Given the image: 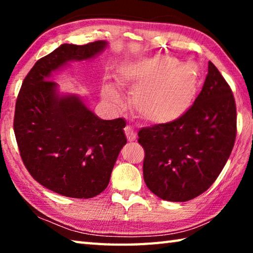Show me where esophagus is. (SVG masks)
I'll use <instances>...</instances> for the list:
<instances>
[{
	"instance_id": "esophagus-1",
	"label": "esophagus",
	"mask_w": 253,
	"mask_h": 253,
	"mask_svg": "<svg viewBox=\"0 0 253 253\" xmlns=\"http://www.w3.org/2000/svg\"><path fill=\"white\" fill-rule=\"evenodd\" d=\"M124 130H125L127 139L129 140V142H134V140L136 139V132L134 130V128H131L130 126H126Z\"/></svg>"
}]
</instances>
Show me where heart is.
<instances>
[{
  "mask_svg": "<svg viewBox=\"0 0 253 253\" xmlns=\"http://www.w3.org/2000/svg\"><path fill=\"white\" fill-rule=\"evenodd\" d=\"M119 81L135 88L131 107L148 124L165 125L185 115L193 105L200 87V70L193 62L179 63L169 55L126 63L119 72ZM104 96L115 105L121 104L116 87L107 84Z\"/></svg>",
  "mask_w": 253,
  "mask_h": 253,
  "instance_id": "heart-1",
  "label": "heart"
}]
</instances>
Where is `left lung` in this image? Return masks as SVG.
<instances>
[{
	"label": "left lung",
	"mask_w": 253,
	"mask_h": 253,
	"mask_svg": "<svg viewBox=\"0 0 253 253\" xmlns=\"http://www.w3.org/2000/svg\"><path fill=\"white\" fill-rule=\"evenodd\" d=\"M235 136L232 90L210 61L202 90L183 117L138 131V143L145 152V183L162 200L185 202L196 198L223 169Z\"/></svg>",
	"instance_id": "8db88e82"
}]
</instances>
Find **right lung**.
I'll return each mask as SVG.
<instances>
[{"instance_id":"obj_1","label":"right lung","mask_w":253,"mask_h":253,"mask_svg":"<svg viewBox=\"0 0 253 253\" xmlns=\"http://www.w3.org/2000/svg\"><path fill=\"white\" fill-rule=\"evenodd\" d=\"M106 45L101 40L61 44L38 60L16 99L13 128L25 169L42 186L68 198L90 199L107 187L127 143L126 123L100 119L76 96H58L48 77L70 60L95 57Z\"/></svg>"}]
</instances>
